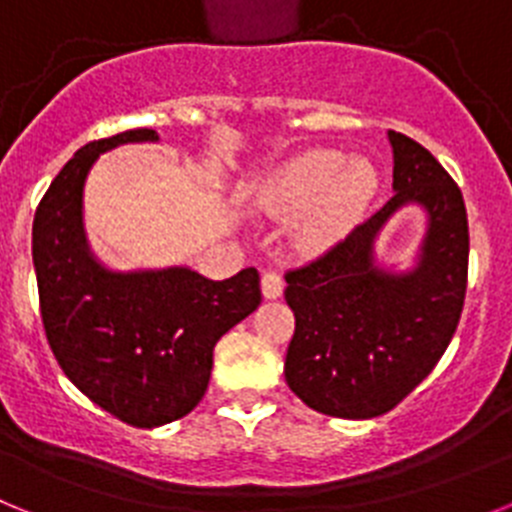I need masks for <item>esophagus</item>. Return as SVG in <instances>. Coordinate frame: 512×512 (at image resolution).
Returning a JSON list of instances; mask_svg holds the SVG:
<instances>
[{
	"instance_id": "1",
	"label": "esophagus",
	"mask_w": 512,
	"mask_h": 512,
	"mask_svg": "<svg viewBox=\"0 0 512 512\" xmlns=\"http://www.w3.org/2000/svg\"><path fill=\"white\" fill-rule=\"evenodd\" d=\"M261 292H264L266 300H277V297L284 292L282 274H279V271H274V269L264 271V277H261Z\"/></svg>"
}]
</instances>
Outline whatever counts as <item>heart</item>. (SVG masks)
Segmentation results:
<instances>
[{
    "label": "heart",
    "mask_w": 512,
    "mask_h": 512,
    "mask_svg": "<svg viewBox=\"0 0 512 512\" xmlns=\"http://www.w3.org/2000/svg\"><path fill=\"white\" fill-rule=\"evenodd\" d=\"M377 189V171L366 158H348L336 148H312L289 158L269 176L264 205L277 215H297L312 205L302 243L325 246L361 212Z\"/></svg>",
    "instance_id": "1"
}]
</instances>
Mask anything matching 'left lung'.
I'll list each match as a JSON object with an SVG mask.
<instances>
[{
  "instance_id": "left-lung-1",
  "label": "left lung",
  "mask_w": 512,
  "mask_h": 512,
  "mask_svg": "<svg viewBox=\"0 0 512 512\" xmlns=\"http://www.w3.org/2000/svg\"><path fill=\"white\" fill-rule=\"evenodd\" d=\"M395 171L387 205L346 238L284 274L295 312L284 377L307 408L333 418L390 413L449 348L467 295L469 223L456 182L408 135L390 130ZM429 212L419 269L373 266V238L402 204Z\"/></svg>"
}]
</instances>
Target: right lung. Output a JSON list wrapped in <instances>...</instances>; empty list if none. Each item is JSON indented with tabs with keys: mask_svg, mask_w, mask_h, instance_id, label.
Returning a JSON list of instances; mask_svg holds the SVG:
<instances>
[{
	"mask_svg": "<svg viewBox=\"0 0 512 512\" xmlns=\"http://www.w3.org/2000/svg\"><path fill=\"white\" fill-rule=\"evenodd\" d=\"M158 140L125 130L74 153L33 220V264L45 338L63 374L94 405L135 428L184 418L205 397L212 348L261 302L259 271L212 282L192 269L115 274L81 230V189L94 158L122 143Z\"/></svg>",
	"mask_w": 512,
	"mask_h": 512,
	"instance_id": "right-lung-1",
	"label": "right lung"
}]
</instances>
